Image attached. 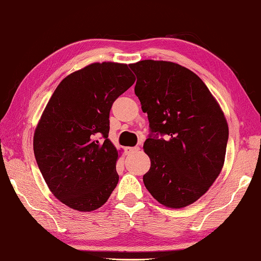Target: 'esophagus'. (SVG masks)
<instances>
[{"label":"esophagus","instance_id":"34e87169","mask_svg":"<svg viewBox=\"0 0 261 261\" xmlns=\"http://www.w3.org/2000/svg\"><path fill=\"white\" fill-rule=\"evenodd\" d=\"M140 149V147H128V148H126V151H127V154H132V153H135V151H138Z\"/></svg>","mask_w":261,"mask_h":261}]
</instances>
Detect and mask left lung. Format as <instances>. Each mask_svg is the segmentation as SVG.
<instances>
[{
	"instance_id": "left-lung-1",
	"label": "left lung",
	"mask_w": 261,
	"mask_h": 261,
	"mask_svg": "<svg viewBox=\"0 0 261 261\" xmlns=\"http://www.w3.org/2000/svg\"><path fill=\"white\" fill-rule=\"evenodd\" d=\"M129 66L138 78L134 91L150 128L143 144L150 159L144 186L164 206L190 205L222 170L226 119L203 80L187 67L151 59Z\"/></svg>"
}]
</instances>
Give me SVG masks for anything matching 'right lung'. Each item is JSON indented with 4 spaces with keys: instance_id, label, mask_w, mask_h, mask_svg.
<instances>
[{
    "instance_id": "obj_1",
    "label": "right lung",
    "mask_w": 261,
    "mask_h": 261,
    "mask_svg": "<svg viewBox=\"0 0 261 261\" xmlns=\"http://www.w3.org/2000/svg\"><path fill=\"white\" fill-rule=\"evenodd\" d=\"M134 82L127 64L93 63L64 78L43 112L34 135L36 161L55 197L71 209L97 210L117 187L110 111Z\"/></svg>"
}]
</instances>
